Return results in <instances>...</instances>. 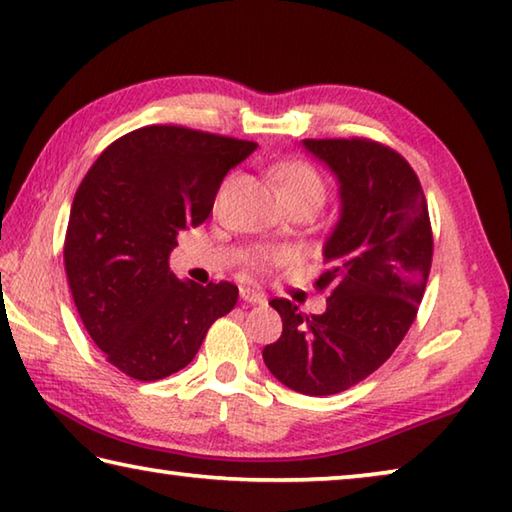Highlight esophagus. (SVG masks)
I'll use <instances>...</instances> for the list:
<instances>
[{"mask_svg": "<svg viewBox=\"0 0 512 512\" xmlns=\"http://www.w3.org/2000/svg\"><path fill=\"white\" fill-rule=\"evenodd\" d=\"M240 299L245 301V303H254V306H263V303H267L263 292L251 290V288H242V290H240Z\"/></svg>", "mask_w": 512, "mask_h": 512, "instance_id": "obj_1", "label": "esophagus"}]
</instances>
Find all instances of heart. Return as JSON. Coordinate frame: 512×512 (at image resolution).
<instances>
[{
	"label": "heart",
	"instance_id": "1",
	"mask_svg": "<svg viewBox=\"0 0 512 512\" xmlns=\"http://www.w3.org/2000/svg\"><path fill=\"white\" fill-rule=\"evenodd\" d=\"M274 177L283 197L312 195L324 202V195H326L324 179H321L317 170L310 164H306V161H288V164L276 168Z\"/></svg>",
	"mask_w": 512,
	"mask_h": 512
}]
</instances>
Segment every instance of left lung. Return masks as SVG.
<instances>
[{"label":"left lung","mask_w":512,"mask_h":512,"mask_svg":"<svg viewBox=\"0 0 512 512\" xmlns=\"http://www.w3.org/2000/svg\"><path fill=\"white\" fill-rule=\"evenodd\" d=\"M333 170L342 213L324 245V315L288 299L270 306L283 333L263 348L265 366L292 391L333 396L369 378L414 324L432 270L434 238L414 168L371 139H303Z\"/></svg>","instance_id":"left-lung-1"}]
</instances>
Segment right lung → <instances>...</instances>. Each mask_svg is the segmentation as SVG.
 Returning <instances> with one entry per match:
<instances>
[{"instance_id":"1","label":"right lung","mask_w":512,"mask_h":512,"mask_svg":"<svg viewBox=\"0 0 512 512\" xmlns=\"http://www.w3.org/2000/svg\"><path fill=\"white\" fill-rule=\"evenodd\" d=\"M258 143L184 125H146L110 143L71 204L65 270L76 310L107 362L134 380L168 378L193 360L229 281H179L168 256L177 233L202 224L224 175Z\"/></svg>"}]
</instances>
